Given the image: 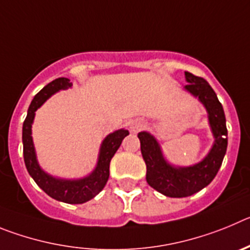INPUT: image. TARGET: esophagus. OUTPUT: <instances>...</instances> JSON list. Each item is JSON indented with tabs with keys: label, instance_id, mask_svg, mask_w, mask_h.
Segmentation results:
<instances>
[{
	"label": "esophagus",
	"instance_id": "1",
	"mask_svg": "<svg viewBox=\"0 0 250 250\" xmlns=\"http://www.w3.org/2000/svg\"><path fill=\"white\" fill-rule=\"evenodd\" d=\"M143 127H145V122L142 120H134L129 123V129L130 132H133V133L139 132Z\"/></svg>",
	"mask_w": 250,
	"mask_h": 250
}]
</instances>
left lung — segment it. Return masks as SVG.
Segmentation results:
<instances>
[{"mask_svg": "<svg viewBox=\"0 0 250 250\" xmlns=\"http://www.w3.org/2000/svg\"><path fill=\"white\" fill-rule=\"evenodd\" d=\"M184 89L202 102L208 113L214 143L203 161L190 167H174L168 163L157 139L148 132H139L141 152L147 166L146 179L152 188L170 198L189 197L199 192L214 179L228 146V130L222 103L204 78L184 72Z\"/></svg>", "mask_w": 250, "mask_h": 250, "instance_id": "left-lung-1", "label": "left lung"}]
</instances>
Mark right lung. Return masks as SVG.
Listing matches in <instances>:
<instances>
[{
	"label": "right lung",
	"mask_w": 250,
	"mask_h": 250,
	"mask_svg": "<svg viewBox=\"0 0 250 250\" xmlns=\"http://www.w3.org/2000/svg\"><path fill=\"white\" fill-rule=\"evenodd\" d=\"M72 87V83L68 78L61 77L49 82L41 91L35 96L27 112L26 120L22 127V142H23V158L26 168L37 183V186L49 197L60 202L68 204H82L84 202L91 201L101 190L104 188L105 183L109 178V163L112 157L120 148L123 138L129 134L127 129H118L113 133L108 134L103 139L98 154L97 166L93 172L84 178L80 179H61L49 175L44 172L37 162L35 146L32 141V123L35 120V114L47 100L52 94L61 89H67Z\"/></svg>",
	"instance_id": "obj_1"
}]
</instances>
